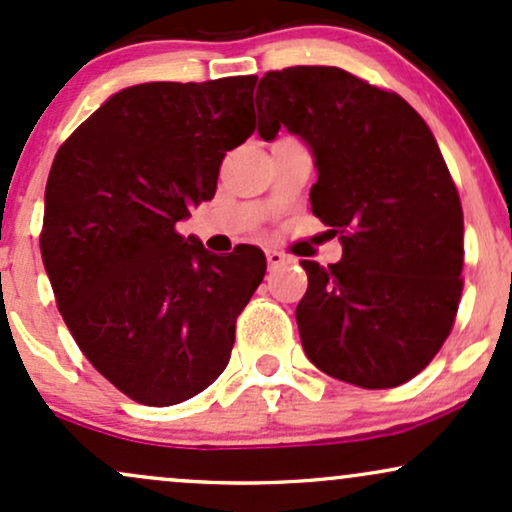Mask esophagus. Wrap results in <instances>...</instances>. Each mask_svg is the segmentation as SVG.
Segmentation results:
<instances>
[{"instance_id":"esophagus-1","label":"esophagus","mask_w":512,"mask_h":512,"mask_svg":"<svg viewBox=\"0 0 512 512\" xmlns=\"http://www.w3.org/2000/svg\"><path fill=\"white\" fill-rule=\"evenodd\" d=\"M286 262H289V257H286L284 252H279V250H267V264H269V269L281 267V264H286Z\"/></svg>"}]
</instances>
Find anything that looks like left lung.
Returning a JSON list of instances; mask_svg holds the SVG:
<instances>
[{
  "instance_id": "1",
  "label": "left lung",
  "mask_w": 512,
  "mask_h": 512,
  "mask_svg": "<svg viewBox=\"0 0 512 512\" xmlns=\"http://www.w3.org/2000/svg\"><path fill=\"white\" fill-rule=\"evenodd\" d=\"M257 132L303 139L317 170L313 214L342 260H303L296 308L305 356L344 383L383 390L419 375L462 296V204L431 129L397 93L339 67L267 72Z\"/></svg>"
}]
</instances>
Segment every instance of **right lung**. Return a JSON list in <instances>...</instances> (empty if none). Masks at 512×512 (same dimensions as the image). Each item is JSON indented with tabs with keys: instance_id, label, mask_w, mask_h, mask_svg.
Masks as SVG:
<instances>
[{
	"instance_id": "1",
	"label": "right lung",
	"mask_w": 512,
	"mask_h": 512,
	"mask_svg": "<svg viewBox=\"0 0 512 512\" xmlns=\"http://www.w3.org/2000/svg\"><path fill=\"white\" fill-rule=\"evenodd\" d=\"M257 76L149 81L113 93L52 161L40 255L91 366L134 402L170 407L228 366L264 252L214 255L178 233L255 132Z\"/></svg>"
}]
</instances>
